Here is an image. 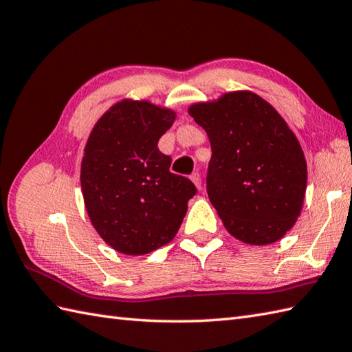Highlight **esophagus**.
Wrapping results in <instances>:
<instances>
[{"mask_svg": "<svg viewBox=\"0 0 352 352\" xmlns=\"http://www.w3.org/2000/svg\"><path fill=\"white\" fill-rule=\"evenodd\" d=\"M191 181L194 182V185L197 186V190H201V179H200V175L197 173V171H194V173L191 175Z\"/></svg>", "mask_w": 352, "mask_h": 352, "instance_id": "1", "label": "esophagus"}]
</instances>
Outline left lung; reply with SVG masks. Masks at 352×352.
I'll list each match as a JSON object with an SVG mask.
<instances>
[{
  "label": "left lung",
  "mask_w": 352,
  "mask_h": 352,
  "mask_svg": "<svg viewBox=\"0 0 352 352\" xmlns=\"http://www.w3.org/2000/svg\"><path fill=\"white\" fill-rule=\"evenodd\" d=\"M206 131V191L232 236L252 245L282 239L301 214L307 164L276 108L253 91L224 93L188 108Z\"/></svg>",
  "instance_id": "8db88e82"
}]
</instances>
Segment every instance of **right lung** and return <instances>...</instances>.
<instances>
[{
    "label": "right lung",
    "instance_id": "add662e5",
    "mask_svg": "<svg viewBox=\"0 0 352 352\" xmlns=\"http://www.w3.org/2000/svg\"><path fill=\"white\" fill-rule=\"evenodd\" d=\"M176 119L149 100L123 99L91 129L81 162L85 209L99 236L116 252L138 256L175 238L196 186L170 171L158 149Z\"/></svg>",
    "mask_w": 352,
    "mask_h": 352
}]
</instances>
